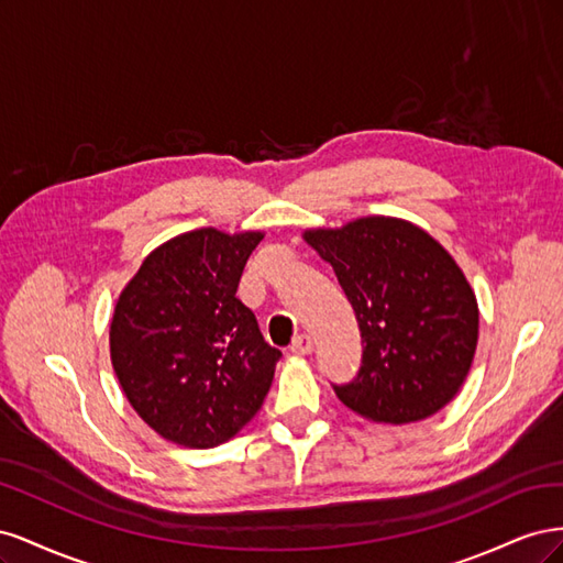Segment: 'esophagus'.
Segmentation results:
<instances>
[{"label": "esophagus", "mask_w": 563, "mask_h": 563, "mask_svg": "<svg viewBox=\"0 0 563 563\" xmlns=\"http://www.w3.org/2000/svg\"><path fill=\"white\" fill-rule=\"evenodd\" d=\"M312 338L310 335H298L296 340H294V345H291V352L294 354H298V356H308L310 352H312Z\"/></svg>", "instance_id": "1"}]
</instances>
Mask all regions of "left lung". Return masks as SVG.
Wrapping results in <instances>:
<instances>
[{"mask_svg": "<svg viewBox=\"0 0 563 563\" xmlns=\"http://www.w3.org/2000/svg\"><path fill=\"white\" fill-rule=\"evenodd\" d=\"M302 240L331 263L364 338L360 376L335 387L338 399L378 424L441 411L463 387L479 343V305L453 255L395 216L308 228Z\"/></svg>", "mask_w": 563, "mask_h": 563, "instance_id": "8db88e82", "label": "left lung"}]
</instances>
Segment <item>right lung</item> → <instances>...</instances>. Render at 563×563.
I'll list each match as a JSON object with an SVG mask.
<instances>
[{
    "label": "right lung",
    "instance_id": "right-lung-1",
    "mask_svg": "<svg viewBox=\"0 0 563 563\" xmlns=\"http://www.w3.org/2000/svg\"><path fill=\"white\" fill-rule=\"evenodd\" d=\"M265 232L199 228L145 255L114 302L110 360L147 428L185 449H213L261 411L282 352L236 298Z\"/></svg>",
    "mask_w": 563,
    "mask_h": 563
}]
</instances>
